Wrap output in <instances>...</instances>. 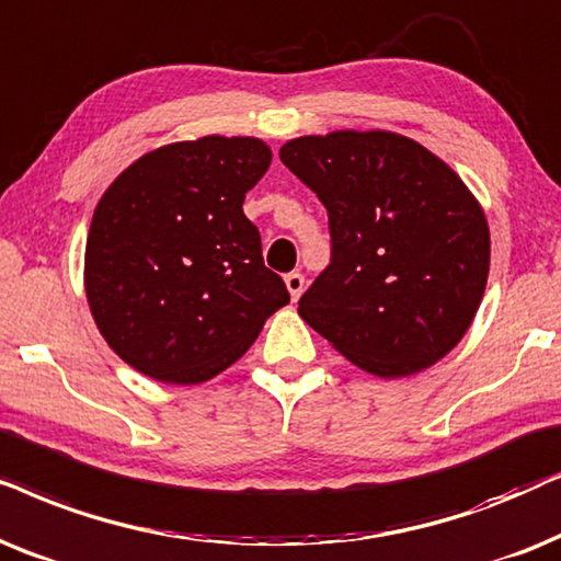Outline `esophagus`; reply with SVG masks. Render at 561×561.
<instances>
[{"mask_svg": "<svg viewBox=\"0 0 561 561\" xmlns=\"http://www.w3.org/2000/svg\"><path fill=\"white\" fill-rule=\"evenodd\" d=\"M285 285L289 289V295H293V300H297V297H300L302 289H305V276L300 272H289L285 276Z\"/></svg>", "mask_w": 561, "mask_h": 561, "instance_id": "34e87169", "label": "esophagus"}]
</instances>
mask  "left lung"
Instances as JSON below:
<instances>
[{"label":"left lung","instance_id":"left-lung-1","mask_svg":"<svg viewBox=\"0 0 561 561\" xmlns=\"http://www.w3.org/2000/svg\"><path fill=\"white\" fill-rule=\"evenodd\" d=\"M279 159L328 210L331 264L300 318L358 369L415 375L461 341L490 272V230L467 184L415 140L339 130Z\"/></svg>","mask_w":561,"mask_h":561}]
</instances>
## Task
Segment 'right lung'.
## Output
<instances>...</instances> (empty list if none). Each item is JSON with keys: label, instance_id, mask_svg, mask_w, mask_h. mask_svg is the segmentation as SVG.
I'll return each mask as SVG.
<instances>
[{"label": "right lung", "instance_id": "1", "mask_svg": "<svg viewBox=\"0 0 561 561\" xmlns=\"http://www.w3.org/2000/svg\"><path fill=\"white\" fill-rule=\"evenodd\" d=\"M268 163L264 140L205 136L140 156L102 194L87 238V300L110 348L140 375L207 382L289 302L243 215Z\"/></svg>", "mask_w": 561, "mask_h": 561}]
</instances>
